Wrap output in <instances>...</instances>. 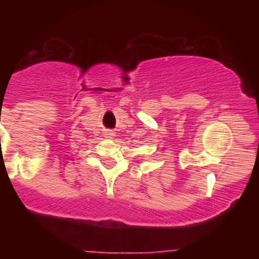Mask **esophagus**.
<instances>
[{
	"label": "esophagus",
	"mask_w": 259,
	"mask_h": 259,
	"mask_svg": "<svg viewBox=\"0 0 259 259\" xmlns=\"http://www.w3.org/2000/svg\"><path fill=\"white\" fill-rule=\"evenodd\" d=\"M106 136H108V138H111V136H113V133L109 132V130H107V132L105 133Z\"/></svg>",
	"instance_id": "esophagus-1"
}]
</instances>
